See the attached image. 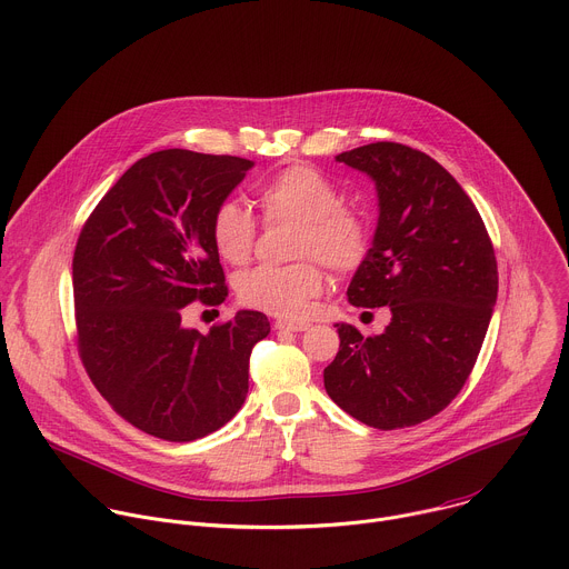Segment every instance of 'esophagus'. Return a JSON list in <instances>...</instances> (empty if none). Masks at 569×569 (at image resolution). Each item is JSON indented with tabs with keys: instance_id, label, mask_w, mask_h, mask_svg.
I'll list each match as a JSON object with an SVG mask.
<instances>
[{
	"instance_id": "obj_1",
	"label": "esophagus",
	"mask_w": 569,
	"mask_h": 569,
	"mask_svg": "<svg viewBox=\"0 0 569 569\" xmlns=\"http://www.w3.org/2000/svg\"><path fill=\"white\" fill-rule=\"evenodd\" d=\"M274 328L277 330H288V332H301V330H308L310 323L308 321H288V319H277L274 321Z\"/></svg>"
}]
</instances>
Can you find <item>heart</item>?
I'll list each match as a JSON object with an SVG mask.
<instances>
[{
	"instance_id": "obj_1",
	"label": "heart",
	"mask_w": 569,
	"mask_h": 569,
	"mask_svg": "<svg viewBox=\"0 0 569 569\" xmlns=\"http://www.w3.org/2000/svg\"><path fill=\"white\" fill-rule=\"evenodd\" d=\"M268 221H297L290 266H257L237 277L234 290L243 306L283 319H301L323 290L319 259L332 272L355 270L368 254L370 230L361 212L339 203L335 182L310 164H290L257 187ZM217 254L230 266L252 257L257 223L234 199L217 206L210 221Z\"/></svg>"
}]
</instances>
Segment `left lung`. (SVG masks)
Listing matches in <instances>:
<instances>
[{
  "label": "left lung",
  "instance_id": "obj_1",
  "mask_svg": "<svg viewBox=\"0 0 569 569\" xmlns=\"http://www.w3.org/2000/svg\"><path fill=\"white\" fill-rule=\"evenodd\" d=\"M337 160L375 180L380 206L346 295L357 308L389 306L391 323L375 337L335 323L323 387L368 427H413L449 407L473 370L498 297L493 246L465 189L425 151L370 142Z\"/></svg>",
  "mask_w": 569,
  "mask_h": 569
}]
</instances>
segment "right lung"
I'll return each mask as SVG.
<instances>
[{"instance_id": "add662e5", "label": "right lung", "mask_w": 569, "mask_h": 569, "mask_svg": "<svg viewBox=\"0 0 569 569\" xmlns=\"http://www.w3.org/2000/svg\"><path fill=\"white\" fill-rule=\"evenodd\" d=\"M252 167L189 149L149 153L80 232L73 299L82 363L111 409L153 438H206L246 402L250 352L268 337V317L239 310L208 335L180 319L189 303L228 297L210 221Z\"/></svg>"}]
</instances>
